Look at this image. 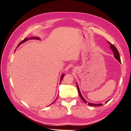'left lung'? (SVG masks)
Wrapping results in <instances>:
<instances>
[{
	"label": "left lung",
	"instance_id": "8db88e82",
	"mask_svg": "<svg viewBox=\"0 0 131 131\" xmlns=\"http://www.w3.org/2000/svg\"><path fill=\"white\" fill-rule=\"evenodd\" d=\"M108 43H109V44L110 45V49L112 50V51H113L114 52V57L119 62H121V59H120V54H119V53H118V51L117 50V49L116 48V47L114 45H113L112 43H111L110 42L108 41ZM77 88H78V92H79V95H80V98H81V100L84 101V102H85L86 103H88V102H87L85 99L83 98V97L82 96V95L81 94V92L80 91V90H79V86L78 85V84H77ZM109 101H106L105 102V103H106L107 102H108ZM88 105H90V106H101V105H102L103 104H94V103H88Z\"/></svg>",
	"mask_w": 131,
	"mask_h": 131
}]
</instances>
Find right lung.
Returning a JSON list of instances; mask_svg holds the SVG:
<instances>
[{"instance_id":"obj_1","label":"right lung","mask_w":131,"mask_h":131,"mask_svg":"<svg viewBox=\"0 0 131 131\" xmlns=\"http://www.w3.org/2000/svg\"><path fill=\"white\" fill-rule=\"evenodd\" d=\"M30 39H37V40H40V39L39 38H38V37H32V38H29V39H28L27 38H25L24 40H22L20 43H19V44L18 45V46H17V47L18 46H19V45H20L21 44H22V43H23V42H26V41H27V40H30ZM64 74H62V75L61 76V80H60V82H61V81H62V80L63 79V77H64Z\"/></svg>"}]
</instances>
